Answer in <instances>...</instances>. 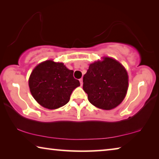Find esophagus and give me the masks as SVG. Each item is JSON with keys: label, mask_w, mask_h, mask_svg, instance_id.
<instances>
[{"label": "esophagus", "mask_w": 159, "mask_h": 159, "mask_svg": "<svg viewBox=\"0 0 159 159\" xmlns=\"http://www.w3.org/2000/svg\"><path fill=\"white\" fill-rule=\"evenodd\" d=\"M79 81H80V85H83V79H79Z\"/></svg>", "instance_id": "34e87169"}]
</instances>
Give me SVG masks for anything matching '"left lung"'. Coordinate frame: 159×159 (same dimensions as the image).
Wrapping results in <instances>:
<instances>
[{"mask_svg": "<svg viewBox=\"0 0 159 159\" xmlns=\"http://www.w3.org/2000/svg\"><path fill=\"white\" fill-rule=\"evenodd\" d=\"M128 74L120 62L110 57L90 64L84 75L83 89L89 102L100 109L118 106L127 94Z\"/></svg>", "mask_w": 159, "mask_h": 159, "instance_id": "left-lung-1", "label": "left lung"}]
</instances>
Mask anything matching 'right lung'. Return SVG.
<instances>
[{
  "instance_id": "1",
  "label": "right lung",
  "mask_w": 159,
  "mask_h": 159,
  "mask_svg": "<svg viewBox=\"0 0 159 159\" xmlns=\"http://www.w3.org/2000/svg\"><path fill=\"white\" fill-rule=\"evenodd\" d=\"M74 70L63 63L47 60L34 68L29 79L30 92L42 107L54 110L66 105L75 88L80 85Z\"/></svg>"
}]
</instances>
